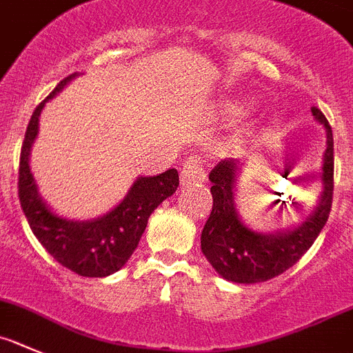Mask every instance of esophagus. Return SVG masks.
<instances>
[{
    "instance_id": "obj_1",
    "label": "esophagus",
    "mask_w": 353,
    "mask_h": 353,
    "mask_svg": "<svg viewBox=\"0 0 353 353\" xmlns=\"http://www.w3.org/2000/svg\"><path fill=\"white\" fill-rule=\"evenodd\" d=\"M205 181V170H204V160L202 157H190L184 161L183 169H181V183L183 184H195L204 183Z\"/></svg>"
}]
</instances>
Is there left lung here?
I'll list each match as a JSON object with an SVG mask.
<instances>
[{
    "mask_svg": "<svg viewBox=\"0 0 353 353\" xmlns=\"http://www.w3.org/2000/svg\"><path fill=\"white\" fill-rule=\"evenodd\" d=\"M327 133L323 153L322 193L316 205L299 225L276 234L255 232L241 221L236 209V184L243 161L225 158L209 174L212 211L200 236V248L214 271L234 283H260L290 269L315 243L327 223L334 190V141L322 110L311 107Z\"/></svg>",
    "mask_w": 353,
    "mask_h": 353,
    "instance_id": "obj_1",
    "label": "left lung"
}]
</instances>
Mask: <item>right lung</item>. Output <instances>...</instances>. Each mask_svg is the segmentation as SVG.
I'll return each mask as SVG.
<instances>
[{"instance_id":"add662e5","label":"right lung","mask_w":353,"mask_h":353,"mask_svg":"<svg viewBox=\"0 0 353 353\" xmlns=\"http://www.w3.org/2000/svg\"><path fill=\"white\" fill-rule=\"evenodd\" d=\"M77 74L63 79L56 90L34 109L28 125L19 163V200L31 230L47 252L66 269L85 278L114 274L135 252L151 212L176 193L179 174L176 169L160 176L137 177L125 199L107 214L88 221L61 218L38 195L37 183L30 169L31 145L38 135V117L49 100Z\"/></svg>"}]
</instances>
